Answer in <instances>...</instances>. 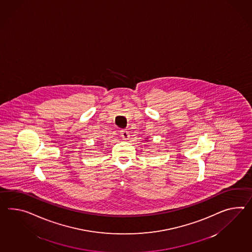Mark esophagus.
<instances>
[{
  "mask_svg": "<svg viewBox=\"0 0 252 252\" xmlns=\"http://www.w3.org/2000/svg\"><path fill=\"white\" fill-rule=\"evenodd\" d=\"M121 135H122V137H123V139H125V140H127L129 138V133L126 130H122L121 131Z\"/></svg>",
  "mask_w": 252,
  "mask_h": 252,
  "instance_id": "esophagus-1",
  "label": "esophagus"
}]
</instances>
